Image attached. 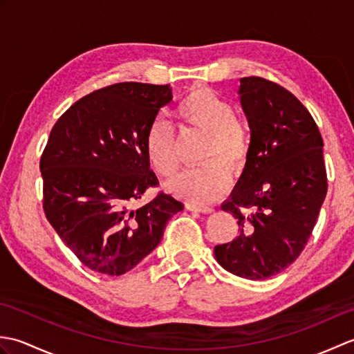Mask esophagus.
<instances>
[{"label": "esophagus", "instance_id": "1", "mask_svg": "<svg viewBox=\"0 0 354 354\" xmlns=\"http://www.w3.org/2000/svg\"><path fill=\"white\" fill-rule=\"evenodd\" d=\"M185 208L189 209V212H194V213H213V208L212 207L196 205V204H192V202H187Z\"/></svg>", "mask_w": 354, "mask_h": 354}]
</instances>
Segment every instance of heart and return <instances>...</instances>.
<instances>
[{
	"instance_id": "b5f03b06",
	"label": "heart",
	"mask_w": 354,
	"mask_h": 354,
	"mask_svg": "<svg viewBox=\"0 0 354 354\" xmlns=\"http://www.w3.org/2000/svg\"><path fill=\"white\" fill-rule=\"evenodd\" d=\"M185 126L207 135L201 169L189 170L173 179L165 189L196 205H207L228 192L230 173L240 175L250 156L251 138L246 126L234 117L232 104L207 86H194L176 106ZM146 152L158 175L170 178L179 169L176 142L162 118L150 124Z\"/></svg>"
}]
</instances>
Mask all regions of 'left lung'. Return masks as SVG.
Wrapping results in <instances>:
<instances>
[{
	"mask_svg": "<svg viewBox=\"0 0 354 354\" xmlns=\"http://www.w3.org/2000/svg\"><path fill=\"white\" fill-rule=\"evenodd\" d=\"M239 97L251 149L221 205L239 221V236L214 255L231 274L266 280L297 260L317 223L327 194L324 142L304 104L274 82L240 79Z\"/></svg>",
	"mask_w": 354,
	"mask_h": 354,
	"instance_id": "1",
	"label": "left lung"
}]
</instances>
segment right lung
Instances as JSON below:
<instances>
[{
	"mask_svg": "<svg viewBox=\"0 0 354 354\" xmlns=\"http://www.w3.org/2000/svg\"><path fill=\"white\" fill-rule=\"evenodd\" d=\"M170 102V85L115 84L82 97L50 132L41 158L44 212L95 272H129L160 245L170 217L184 209L165 193L132 208L158 184L146 135Z\"/></svg>",
	"mask_w": 354,
	"mask_h": 354,
	"instance_id": "right-lung-1",
	"label": "right lung"
}]
</instances>
